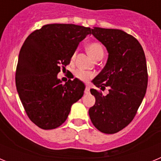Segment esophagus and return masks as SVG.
I'll return each instance as SVG.
<instances>
[{
    "instance_id": "obj_1",
    "label": "esophagus",
    "mask_w": 161,
    "mask_h": 161,
    "mask_svg": "<svg viewBox=\"0 0 161 161\" xmlns=\"http://www.w3.org/2000/svg\"><path fill=\"white\" fill-rule=\"evenodd\" d=\"M89 90H90V89H89V86H86L85 89V93H89Z\"/></svg>"
}]
</instances>
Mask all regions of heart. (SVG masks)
Segmentation results:
<instances>
[{
  "instance_id": "b5f03b06",
  "label": "heart",
  "mask_w": 161,
  "mask_h": 161,
  "mask_svg": "<svg viewBox=\"0 0 161 161\" xmlns=\"http://www.w3.org/2000/svg\"><path fill=\"white\" fill-rule=\"evenodd\" d=\"M87 51L91 57L93 59L98 57V56H103L104 49L102 44L98 42H90L87 45ZM76 57V52L72 55V59L73 60ZM75 76L80 80L83 82H88L94 76V73L89 71H85L83 69H77L75 72Z\"/></svg>"
}]
</instances>
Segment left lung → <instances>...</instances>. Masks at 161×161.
<instances>
[{"instance_id": "8db88e82", "label": "left lung", "mask_w": 161, "mask_h": 161, "mask_svg": "<svg viewBox=\"0 0 161 161\" xmlns=\"http://www.w3.org/2000/svg\"><path fill=\"white\" fill-rule=\"evenodd\" d=\"M91 34L109 53L106 66L93 83L102 91L109 89L106 96L90 89L96 102L89 114L98 130L114 134L133 120L144 97L148 76L146 58L139 41L121 30L94 27Z\"/></svg>"}]
</instances>
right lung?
<instances>
[{"label":"right lung","instance_id":"right-lung-1","mask_svg":"<svg viewBox=\"0 0 161 161\" xmlns=\"http://www.w3.org/2000/svg\"><path fill=\"white\" fill-rule=\"evenodd\" d=\"M89 27L48 24L32 32L20 50L16 69L17 91L25 111L40 128L51 130L66 121L71 106L82 97L85 85L75 78L62 84L60 68L69 64Z\"/></svg>","mask_w":161,"mask_h":161}]
</instances>
